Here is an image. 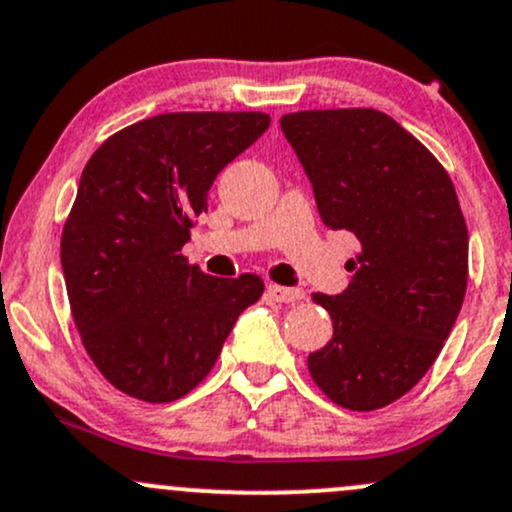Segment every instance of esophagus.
<instances>
[{
  "instance_id": "esophagus-1",
  "label": "esophagus",
  "mask_w": 512,
  "mask_h": 512,
  "mask_svg": "<svg viewBox=\"0 0 512 512\" xmlns=\"http://www.w3.org/2000/svg\"><path fill=\"white\" fill-rule=\"evenodd\" d=\"M267 294H270L274 301H282V304H294V301L304 299V292H301V289L279 287V284H270V287H267Z\"/></svg>"
}]
</instances>
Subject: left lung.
<instances>
[{"mask_svg": "<svg viewBox=\"0 0 512 512\" xmlns=\"http://www.w3.org/2000/svg\"><path fill=\"white\" fill-rule=\"evenodd\" d=\"M279 125L324 225L360 242L346 292L314 294L333 338L309 355V373L336 405L380 410L432 368L464 304L469 230L459 198L437 157L385 112L301 110Z\"/></svg>", "mask_w": 512, "mask_h": 512, "instance_id": "1", "label": "left lung"}]
</instances>
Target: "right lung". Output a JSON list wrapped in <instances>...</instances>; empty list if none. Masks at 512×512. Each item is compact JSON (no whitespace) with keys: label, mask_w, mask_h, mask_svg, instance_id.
Segmentation results:
<instances>
[{"label":"right lung","mask_w":512,"mask_h":512,"mask_svg":"<svg viewBox=\"0 0 512 512\" xmlns=\"http://www.w3.org/2000/svg\"><path fill=\"white\" fill-rule=\"evenodd\" d=\"M267 127L265 112H166L107 137L85 164L61 267L80 341L125 395H188L265 292L257 274L201 272L181 247L215 176Z\"/></svg>","instance_id":"1"}]
</instances>
